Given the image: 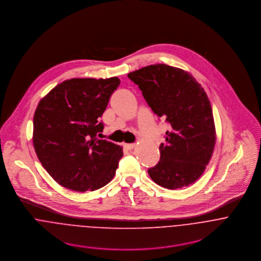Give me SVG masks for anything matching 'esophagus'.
I'll return each mask as SVG.
<instances>
[{
  "instance_id": "34e87169",
  "label": "esophagus",
  "mask_w": 261,
  "mask_h": 261,
  "mask_svg": "<svg viewBox=\"0 0 261 261\" xmlns=\"http://www.w3.org/2000/svg\"><path fill=\"white\" fill-rule=\"evenodd\" d=\"M135 147V144H124V148L127 150H132Z\"/></svg>"
}]
</instances>
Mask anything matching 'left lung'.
<instances>
[{
	"label": "left lung",
	"mask_w": 261,
	"mask_h": 261,
	"mask_svg": "<svg viewBox=\"0 0 261 261\" xmlns=\"http://www.w3.org/2000/svg\"><path fill=\"white\" fill-rule=\"evenodd\" d=\"M146 102L170 124L160 161L148 169L151 179L167 189L189 186L202 175L216 142V131L206 92L187 71L165 64L150 65L128 74Z\"/></svg>",
	"instance_id": "left-lung-1"
}]
</instances>
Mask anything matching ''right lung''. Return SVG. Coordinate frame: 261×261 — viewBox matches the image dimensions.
I'll use <instances>...</instances> for the list:
<instances>
[{
    "instance_id": "right-lung-1",
    "label": "right lung",
    "mask_w": 261,
    "mask_h": 261,
    "mask_svg": "<svg viewBox=\"0 0 261 261\" xmlns=\"http://www.w3.org/2000/svg\"><path fill=\"white\" fill-rule=\"evenodd\" d=\"M119 84L118 77L72 78L40 100L33 144L43 167L61 186L94 191L113 179L123 148L97 134L104 129L98 119Z\"/></svg>"
}]
</instances>
